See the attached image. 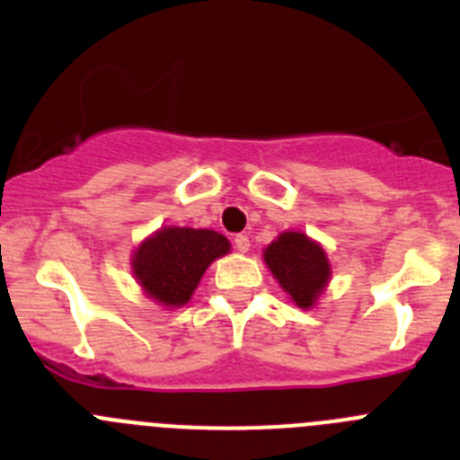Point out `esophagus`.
<instances>
[{
    "instance_id": "obj_1",
    "label": "esophagus",
    "mask_w": 460,
    "mask_h": 460,
    "mask_svg": "<svg viewBox=\"0 0 460 460\" xmlns=\"http://www.w3.org/2000/svg\"><path fill=\"white\" fill-rule=\"evenodd\" d=\"M234 244H235V250L243 252V254H244V252L250 250V238H247V235H243V234H238L234 238Z\"/></svg>"
}]
</instances>
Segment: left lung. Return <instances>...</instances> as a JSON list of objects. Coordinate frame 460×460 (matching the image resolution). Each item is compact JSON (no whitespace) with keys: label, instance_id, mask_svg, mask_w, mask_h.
I'll use <instances>...</instances> for the list:
<instances>
[{"label":"left lung","instance_id":"left-lung-1","mask_svg":"<svg viewBox=\"0 0 460 460\" xmlns=\"http://www.w3.org/2000/svg\"><path fill=\"white\" fill-rule=\"evenodd\" d=\"M265 265L299 308L315 306L327 288L332 265L322 244L299 231H283L265 247Z\"/></svg>","mask_w":460,"mask_h":460}]
</instances>
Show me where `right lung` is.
<instances>
[{
  "label": "right lung",
  "instance_id": "add662e5",
  "mask_svg": "<svg viewBox=\"0 0 460 460\" xmlns=\"http://www.w3.org/2000/svg\"><path fill=\"white\" fill-rule=\"evenodd\" d=\"M229 250L231 243L217 231L163 226L133 252L131 268L147 297L163 306H183L206 268Z\"/></svg>",
  "mask_w": 460,
  "mask_h": 460
}]
</instances>
